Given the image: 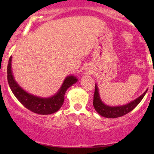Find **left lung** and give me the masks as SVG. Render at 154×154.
<instances>
[{
  "instance_id": "8db88e82",
  "label": "left lung",
  "mask_w": 154,
  "mask_h": 154,
  "mask_svg": "<svg viewBox=\"0 0 154 154\" xmlns=\"http://www.w3.org/2000/svg\"><path fill=\"white\" fill-rule=\"evenodd\" d=\"M147 91L148 89L146 90L140 96H139L138 98H136L135 100H132V101L126 104V105L119 106H111L106 105L105 103H103V101H102L100 98L98 86L95 85L94 96H93V106H94L95 111H96L100 116H104V117H120V116L125 115V114H127L128 113L130 112V111L133 110V109L138 105L140 102L142 100Z\"/></svg>"
}]
</instances>
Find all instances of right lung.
Listing matches in <instances>:
<instances>
[{
  "instance_id": "right-lung-1",
  "label": "right lung",
  "mask_w": 154,
  "mask_h": 154,
  "mask_svg": "<svg viewBox=\"0 0 154 154\" xmlns=\"http://www.w3.org/2000/svg\"><path fill=\"white\" fill-rule=\"evenodd\" d=\"M11 56L7 66V79L12 93L19 102L29 111L38 114L47 115L59 111L64 101L66 90L77 82V79L72 75L66 77L59 91L50 98L35 96L24 91L15 81L11 70Z\"/></svg>"
}]
</instances>
